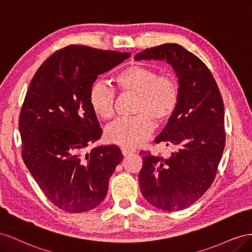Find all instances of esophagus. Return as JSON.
Instances as JSON below:
<instances>
[{"mask_svg":"<svg viewBox=\"0 0 252 252\" xmlns=\"http://www.w3.org/2000/svg\"><path fill=\"white\" fill-rule=\"evenodd\" d=\"M122 154H123L124 157H127L129 155H132V154H135V150L134 149H131V148H127V147H122Z\"/></svg>","mask_w":252,"mask_h":252,"instance_id":"obj_1","label":"esophagus"}]
</instances>
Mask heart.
<instances>
[{
    "label": "heart",
    "instance_id": "heart-1",
    "mask_svg": "<svg viewBox=\"0 0 252 252\" xmlns=\"http://www.w3.org/2000/svg\"><path fill=\"white\" fill-rule=\"evenodd\" d=\"M117 85L124 93L136 95L133 118L119 119L106 128L108 142L123 147H136L146 141L155 123L168 121L179 103V85L170 75L158 73L145 66L132 65L121 71L116 79ZM89 104L98 118L109 120L114 114L116 93L102 81L93 84L89 91Z\"/></svg>",
    "mask_w": 252,
    "mask_h": 252
}]
</instances>
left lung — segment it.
I'll use <instances>...</instances> for the list:
<instances>
[{
	"label": "left lung",
	"mask_w": 252,
	"mask_h": 252,
	"mask_svg": "<svg viewBox=\"0 0 252 252\" xmlns=\"http://www.w3.org/2000/svg\"><path fill=\"white\" fill-rule=\"evenodd\" d=\"M134 59L166 61L177 74L180 90L177 109L155 140L177 150L168 158L140 152L142 194L158 209H185L216 178L226 138L222 95L208 67L179 44L147 48Z\"/></svg>",
	"instance_id": "1"
}]
</instances>
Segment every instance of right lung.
Masks as SVG:
<instances>
[{
    "instance_id": "add662e5",
    "label": "right lung",
    "mask_w": 252,
    "mask_h": 252,
    "mask_svg": "<svg viewBox=\"0 0 252 252\" xmlns=\"http://www.w3.org/2000/svg\"><path fill=\"white\" fill-rule=\"evenodd\" d=\"M129 57L70 45L45 61L30 82L19 120L22 158L47 199L64 211L100 205L123 159L116 145L82 151L103 132L90 107V88L97 75Z\"/></svg>"
}]
</instances>
